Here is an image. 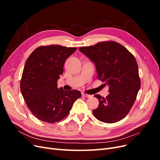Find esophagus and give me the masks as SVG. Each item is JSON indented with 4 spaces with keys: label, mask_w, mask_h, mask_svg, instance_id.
Here are the masks:
<instances>
[{
    "label": "esophagus",
    "mask_w": 160,
    "mask_h": 160,
    "mask_svg": "<svg viewBox=\"0 0 160 160\" xmlns=\"http://www.w3.org/2000/svg\"><path fill=\"white\" fill-rule=\"evenodd\" d=\"M82 95H83V97H85V98H90L92 97L91 95H88V94H86V93H82Z\"/></svg>",
    "instance_id": "34e87169"
}]
</instances>
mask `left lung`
<instances>
[{
    "label": "left lung",
    "mask_w": 160,
    "mask_h": 160,
    "mask_svg": "<svg viewBox=\"0 0 160 160\" xmlns=\"http://www.w3.org/2000/svg\"><path fill=\"white\" fill-rule=\"evenodd\" d=\"M79 51L94 62L97 78L109 86V94L98 99L95 117L107 123L118 122L126 116L137 98L141 87L136 59L126 48L113 41H103L95 45L81 47Z\"/></svg>",
    "instance_id": "1"
}]
</instances>
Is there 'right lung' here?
<instances>
[{
    "label": "right lung",
    "instance_id": "right-lung-1",
    "mask_svg": "<svg viewBox=\"0 0 160 160\" xmlns=\"http://www.w3.org/2000/svg\"><path fill=\"white\" fill-rule=\"evenodd\" d=\"M77 49L59 45L40 46L28 57L22 71L21 91L28 108L37 118L49 123L69 115L79 91L57 88L65 60Z\"/></svg>",
    "mask_w": 160,
    "mask_h": 160
}]
</instances>
